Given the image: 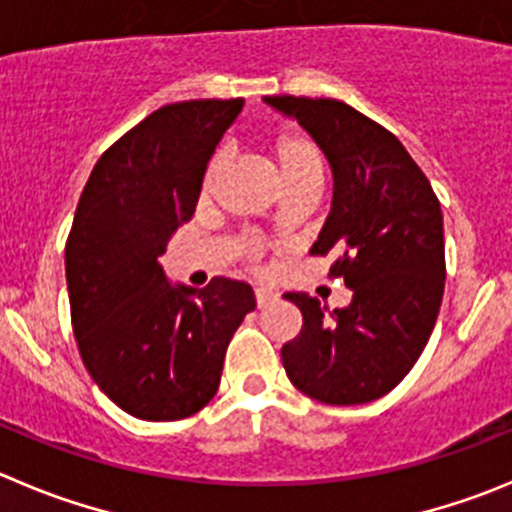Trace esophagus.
I'll use <instances>...</instances> for the list:
<instances>
[{
  "instance_id": "esophagus-1",
  "label": "esophagus",
  "mask_w": 512,
  "mask_h": 512,
  "mask_svg": "<svg viewBox=\"0 0 512 512\" xmlns=\"http://www.w3.org/2000/svg\"><path fill=\"white\" fill-rule=\"evenodd\" d=\"M275 298V293H272V290H267V288H255V300H257V305H265V303H270V300Z\"/></svg>"
}]
</instances>
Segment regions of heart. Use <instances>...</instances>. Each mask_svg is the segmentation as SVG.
<instances>
[{
    "label": "heart",
    "instance_id": "b5f03b06",
    "mask_svg": "<svg viewBox=\"0 0 512 512\" xmlns=\"http://www.w3.org/2000/svg\"><path fill=\"white\" fill-rule=\"evenodd\" d=\"M267 148H270V154L275 159V166H278L280 179H283L285 186L305 179H321V154H318V148L313 146V141L305 133L293 131V128H283V131H278L267 141ZM222 164V156H214L209 161L207 171H204L202 194H209L214 189V181H217L219 171H222ZM240 252L247 260H255L262 252V242L257 237H242Z\"/></svg>",
    "mask_w": 512,
    "mask_h": 512
}]
</instances>
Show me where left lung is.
<instances>
[{
  "label": "left lung",
  "mask_w": 512,
  "mask_h": 512,
  "mask_svg": "<svg viewBox=\"0 0 512 512\" xmlns=\"http://www.w3.org/2000/svg\"><path fill=\"white\" fill-rule=\"evenodd\" d=\"M315 138L333 169V207L310 255H333L331 278L353 290L328 310L285 293L303 328L280 351L288 379L323 404H366L417 364L444 293L442 209L399 138L336 98L267 95Z\"/></svg>",
  "instance_id": "obj_1"
}]
</instances>
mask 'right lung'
<instances>
[{
    "mask_svg": "<svg viewBox=\"0 0 512 512\" xmlns=\"http://www.w3.org/2000/svg\"><path fill=\"white\" fill-rule=\"evenodd\" d=\"M242 105H164L105 148L80 194L65 242L73 333L95 384L136 419L176 422L207 407L229 341L255 310L247 283L174 288L159 265Z\"/></svg>",
    "mask_w": 512,
    "mask_h": 512,
    "instance_id": "add662e5",
    "label": "right lung"
}]
</instances>
